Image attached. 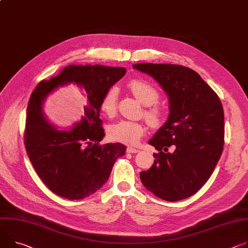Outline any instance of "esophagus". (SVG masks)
<instances>
[{
	"mask_svg": "<svg viewBox=\"0 0 248 248\" xmlns=\"http://www.w3.org/2000/svg\"><path fill=\"white\" fill-rule=\"evenodd\" d=\"M126 151H127L128 153H138L140 150H139L138 148H134V147H127Z\"/></svg>",
	"mask_w": 248,
	"mask_h": 248,
	"instance_id": "34e87169",
	"label": "esophagus"
}]
</instances>
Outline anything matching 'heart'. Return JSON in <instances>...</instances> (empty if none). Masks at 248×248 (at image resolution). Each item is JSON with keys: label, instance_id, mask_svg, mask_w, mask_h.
Wrapping results in <instances>:
<instances>
[{"label": "heart", "instance_id": "1", "mask_svg": "<svg viewBox=\"0 0 248 248\" xmlns=\"http://www.w3.org/2000/svg\"><path fill=\"white\" fill-rule=\"evenodd\" d=\"M128 88L143 106L144 116L152 126H159L163 121V112L159 107L155 106L159 99V93L149 83L134 79L128 83ZM119 90L116 86L108 88L101 100V109L108 116L115 115L117 110ZM145 132V126L141 123L131 121H119L108 128V136L112 141L133 145L139 142Z\"/></svg>", "mask_w": 248, "mask_h": 248}]
</instances>
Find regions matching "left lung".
<instances>
[{
	"instance_id": "obj_1",
	"label": "left lung",
	"mask_w": 248,
	"mask_h": 248,
	"mask_svg": "<svg viewBox=\"0 0 248 248\" xmlns=\"http://www.w3.org/2000/svg\"><path fill=\"white\" fill-rule=\"evenodd\" d=\"M132 67L151 76L169 100L168 119L148 141L159 152L153 153L150 169L140 173L141 182L168 202L191 197L206 184L220 158L222 105L214 90L188 67L154 63Z\"/></svg>"
}]
</instances>
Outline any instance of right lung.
I'll return each mask as SVG.
<instances>
[{"mask_svg": "<svg viewBox=\"0 0 248 248\" xmlns=\"http://www.w3.org/2000/svg\"><path fill=\"white\" fill-rule=\"evenodd\" d=\"M125 72L124 67L69 65L33 90L28 105L25 144L37 175L56 195L80 200L94 194L108 181L116 160L124 155L126 147L122 143L99 142L105 137L101 100ZM70 83L81 90L85 105L80 120L62 130L48 120L43 106L55 89Z\"/></svg>", "mask_w": 248, "mask_h": 248, "instance_id": "1", "label": "right lung"}]
</instances>
